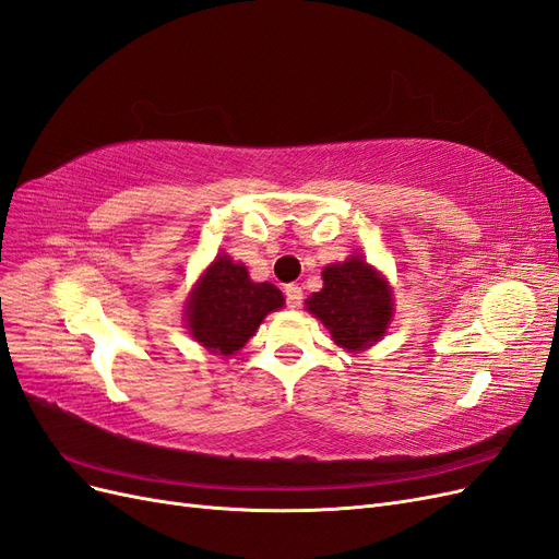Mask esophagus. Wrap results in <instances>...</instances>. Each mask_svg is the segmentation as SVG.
<instances>
[{"mask_svg":"<svg viewBox=\"0 0 559 559\" xmlns=\"http://www.w3.org/2000/svg\"><path fill=\"white\" fill-rule=\"evenodd\" d=\"M284 294H286V306H289V308H300V302H302V289H300L298 284H286Z\"/></svg>","mask_w":559,"mask_h":559,"instance_id":"34e87169","label":"esophagus"}]
</instances>
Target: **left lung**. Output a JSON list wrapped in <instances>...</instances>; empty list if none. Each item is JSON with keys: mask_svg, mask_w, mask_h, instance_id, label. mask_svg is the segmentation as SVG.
I'll return each mask as SVG.
<instances>
[{"mask_svg": "<svg viewBox=\"0 0 559 559\" xmlns=\"http://www.w3.org/2000/svg\"><path fill=\"white\" fill-rule=\"evenodd\" d=\"M324 289L306 300V308L324 324L335 345L364 352L386 333L394 317V298L386 280L359 253L324 267Z\"/></svg>", "mask_w": 559, "mask_h": 559, "instance_id": "8db88e82", "label": "left lung"}]
</instances>
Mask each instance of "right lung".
Masks as SVG:
<instances>
[{"label": "right lung", "mask_w": 559, "mask_h": 559, "mask_svg": "<svg viewBox=\"0 0 559 559\" xmlns=\"http://www.w3.org/2000/svg\"><path fill=\"white\" fill-rule=\"evenodd\" d=\"M282 306L284 296L275 284L251 282L242 263L222 253L193 286L183 319L193 341L212 354L233 357Z\"/></svg>", "instance_id": "add662e5"}]
</instances>
